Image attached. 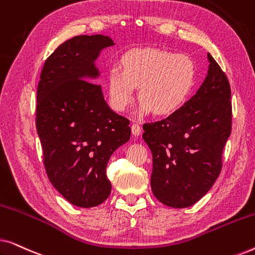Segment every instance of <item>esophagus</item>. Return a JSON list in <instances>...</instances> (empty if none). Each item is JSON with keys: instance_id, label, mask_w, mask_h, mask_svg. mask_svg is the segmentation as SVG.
I'll use <instances>...</instances> for the list:
<instances>
[{"instance_id": "1", "label": "esophagus", "mask_w": 255, "mask_h": 255, "mask_svg": "<svg viewBox=\"0 0 255 255\" xmlns=\"http://www.w3.org/2000/svg\"><path fill=\"white\" fill-rule=\"evenodd\" d=\"M131 131H132V134H133V135H139L141 133L140 125H139L138 123H133L131 125Z\"/></svg>"}]
</instances>
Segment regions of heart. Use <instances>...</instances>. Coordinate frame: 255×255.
Wrapping results in <instances>:
<instances>
[{"label":"heart","mask_w":255,"mask_h":255,"mask_svg":"<svg viewBox=\"0 0 255 255\" xmlns=\"http://www.w3.org/2000/svg\"><path fill=\"white\" fill-rule=\"evenodd\" d=\"M122 66V71L111 68L107 79L110 106L116 111L127 110L139 88V114L168 116L186 103L196 81V67L188 55L159 48L130 51Z\"/></svg>","instance_id":"heart-1"}]
</instances>
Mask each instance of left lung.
Returning <instances> with one entry per match:
<instances>
[{
    "label": "left lung",
    "mask_w": 255,
    "mask_h": 255,
    "mask_svg": "<svg viewBox=\"0 0 255 255\" xmlns=\"http://www.w3.org/2000/svg\"><path fill=\"white\" fill-rule=\"evenodd\" d=\"M208 60L207 76L189 101L165 120L142 125L153 156V195L170 208L191 207L211 189L231 134L229 80L210 53Z\"/></svg>",
    "instance_id": "1"
}]
</instances>
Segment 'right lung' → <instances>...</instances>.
Here are the masks:
<instances>
[{
  "instance_id": "obj_1",
  "label": "right lung",
  "mask_w": 255,
  "mask_h": 255,
  "mask_svg": "<svg viewBox=\"0 0 255 255\" xmlns=\"http://www.w3.org/2000/svg\"><path fill=\"white\" fill-rule=\"evenodd\" d=\"M114 40L76 36L45 61L37 89L36 127L53 187L69 203L96 207L109 197L110 156L131 135L130 122L110 109L95 61Z\"/></svg>"
}]
</instances>
